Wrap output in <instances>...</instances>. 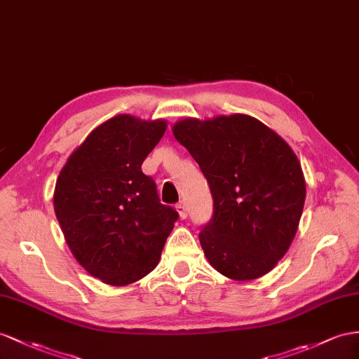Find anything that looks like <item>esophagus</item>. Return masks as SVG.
I'll return each mask as SVG.
<instances>
[{"instance_id": "obj_1", "label": "esophagus", "mask_w": 359, "mask_h": 359, "mask_svg": "<svg viewBox=\"0 0 359 359\" xmlns=\"http://www.w3.org/2000/svg\"><path fill=\"white\" fill-rule=\"evenodd\" d=\"M176 210L179 212V217L182 219H185L188 217V208L185 205V201H180V203L176 206Z\"/></svg>"}]
</instances>
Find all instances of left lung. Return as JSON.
<instances>
[{"label":"left lung","instance_id":"left-lung-1","mask_svg":"<svg viewBox=\"0 0 359 359\" xmlns=\"http://www.w3.org/2000/svg\"><path fill=\"white\" fill-rule=\"evenodd\" d=\"M172 135L196 159L214 197L200 232L206 259L233 280L270 273L296 236L306 183L296 153L250 115L183 118Z\"/></svg>","mask_w":359,"mask_h":359}]
</instances>
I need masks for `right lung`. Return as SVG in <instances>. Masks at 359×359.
<instances>
[{
  "label": "right lung",
  "instance_id": "obj_1",
  "mask_svg": "<svg viewBox=\"0 0 359 359\" xmlns=\"http://www.w3.org/2000/svg\"><path fill=\"white\" fill-rule=\"evenodd\" d=\"M167 121L127 114L107 119L71 153L54 188V212L76 261L114 287L159 264L179 214L159 201L141 165Z\"/></svg>",
  "mask_w": 359,
  "mask_h": 359
}]
</instances>
